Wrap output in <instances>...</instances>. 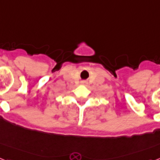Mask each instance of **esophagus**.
Returning <instances> with one entry per match:
<instances>
[{
    "label": "esophagus",
    "mask_w": 160,
    "mask_h": 160,
    "mask_svg": "<svg viewBox=\"0 0 160 160\" xmlns=\"http://www.w3.org/2000/svg\"><path fill=\"white\" fill-rule=\"evenodd\" d=\"M82 84H86V83H87V82H82Z\"/></svg>",
    "instance_id": "34e87169"
}]
</instances>
